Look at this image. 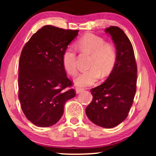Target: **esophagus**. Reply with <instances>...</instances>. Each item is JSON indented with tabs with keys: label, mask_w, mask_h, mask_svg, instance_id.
Here are the masks:
<instances>
[{
	"label": "esophagus",
	"mask_w": 156,
	"mask_h": 156,
	"mask_svg": "<svg viewBox=\"0 0 156 156\" xmlns=\"http://www.w3.org/2000/svg\"><path fill=\"white\" fill-rule=\"evenodd\" d=\"M84 91V89L82 88H76V94H80V92H82V91Z\"/></svg>",
	"instance_id": "obj_1"
}]
</instances>
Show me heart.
Wrapping results in <instances>:
<instances>
[{"instance_id": "b5f03b06", "label": "heart", "mask_w": 156, "mask_h": 156, "mask_svg": "<svg viewBox=\"0 0 156 156\" xmlns=\"http://www.w3.org/2000/svg\"><path fill=\"white\" fill-rule=\"evenodd\" d=\"M76 47L81 52L91 55L89 62L90 67L79 73L74 80L76 86L86 87L94 84L101 74L105 76L112 72L116 60V50L113 44L105 42L99 36L88 33L78 40ZM62 62L68 74L74 75L76 73V56L73 48L65 49Z\"/></svg>"}]
</instances>
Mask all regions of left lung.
Segmentation results:
<instances>
[{
	"label": "left lung",
	"instance_id": "1",
	"mask_svg": "<svg viewBox=\"0 0 156 156\" xmlns=\"http://www.w3.org/2000/svg\"><path fill=\"white\" fill-rule=\"evenodd\" d=\"M116 47V60L103 84L91 89L93 99L86 108L89 120L106 129L114 128L126 119L136 91L137 65L129 37L119 27L105 29Z\"/></svg>",
	"mask_w": 156,
	"mask_h": 156
}]
</instances>
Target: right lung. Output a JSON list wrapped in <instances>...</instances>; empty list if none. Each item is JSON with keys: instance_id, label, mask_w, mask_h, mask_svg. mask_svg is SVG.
<instances>
[{"instance_id": "right-lung-1", "label": "right lung", "mask_w": 156, "mask_h": 156, "mask_svg": "<svg viewBox=\"0 0 156 156\" xmlns=\"http://www.w3.org/2000/svg\"><path fill=\"white\" fill-rule=\"evenodd\" d=\"M79 30L44 25L25 44L19 62L18 98L26 118L39 127L59 121L65 102L75 97L62 55Z\"/></svg>"}]
</instances>
